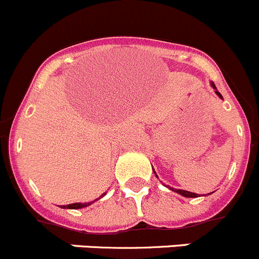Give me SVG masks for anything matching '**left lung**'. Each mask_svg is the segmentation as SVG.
I'll use <instances>...</instances> for the list:
<instances>
[{"mask_svg":"<svg viewBox=\"0 0 259 259\" xmlns=\"http://www.w3.org/2000/svg\"><path fill=\"white\" fill-rule=\"evenodd\" d=\"M212 87H213V89H215L214 83H213V82H212ZM215 90H217V89H215ZM215 94H217L218 96H220L222 99V96H221V94H220V92L215 91ZM154 173H155V172H154ZM155 176H156V175H155ZM156 177H158V176H156ZM170 189H172V187H170ZM175 191H176V193H179V194H181V195L185 196V198H196V194L195 193H190V191H186V190H175Z\"/></svg>","mask_w":259,"mask_h":259,"instance_id":"8db88e82","label":"left lung"}]
</instances>
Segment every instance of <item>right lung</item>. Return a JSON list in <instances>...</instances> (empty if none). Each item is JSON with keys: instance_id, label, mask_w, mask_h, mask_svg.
<instances>
[{"instance_id": "right-lung-1", "label": "right lung", "mask_w": 259, "mask_h": 259, "mask_svg": "<svg viewBox=\"0 0 259 259\" xmlns=\"http://www.w3.org/2000/svg\"><path fill=\"white\" fill-rule=\"evenodd\" d=\"M105 195V194H104ZM94 203V201H92ZM92 203H73V204H66V205H61V208H68V209H79V208H84L91 205Z\"/></svg>"}]
</instances>
